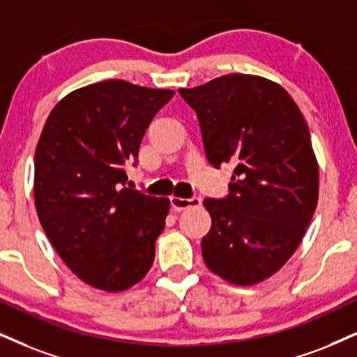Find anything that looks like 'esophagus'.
Returning a JSON list of instances; mask_svg holds the SVG:
<instances>
[{
    "instance_id": "obj_1",
    "label": "esophagus",
    "mask_w": 357,
    "mask_h": 357,
    "mask_svg": "<svg viewBox=\"0 0 357 357\" xmlns=\"http://www.w3.org/2000/svg\"><path fill=\"white\" fill-rule=\"evenodd\" d=\"M202 204L200 197H190V199H180V197H170V205L175 212L190 208V206H199Z\"/></svg>"
}]
</instances>
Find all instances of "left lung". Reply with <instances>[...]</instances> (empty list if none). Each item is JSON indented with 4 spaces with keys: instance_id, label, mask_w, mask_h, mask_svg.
Segmentation results:
<instances>
[{
    "instance_id": "1",
    "label": "left lung",
    "mask_w": 357,
    "mask_h": 357,
    "mask_svg": "<svg viewBox=\"0 0 357 357\" xmlns=\"http://www.w3.org/2000/svg\"><path fill=\"white\" fill-rule=\"evenodd\" d=\"M199 117L206 160L233 165L225 199H205V265L233 284L270 278L296 252L318 205L319 169L306 121L276 82L227 74L178 89Z\"/></svg>"
}]
</instances>
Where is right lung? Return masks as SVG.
<instances>
[{
    "instance_id": "add662e5",
    "label": "right lung",
    "mask_w": 357,
    "mask_h": 357,
    "mask_svg": "<svg viewBox=\"0 0 357 357\" xmlns=\"http://www.w3.org/2000/svg\"><path fill=\"white\" fill-rule=\"evenodd\" d=\"M174 91L121 79L81 87L52 109L34 153V204L51 245L77 278L124 291L147 275L169 199L127 188L142 137Z\"/></svg>"
}]
</instances>
